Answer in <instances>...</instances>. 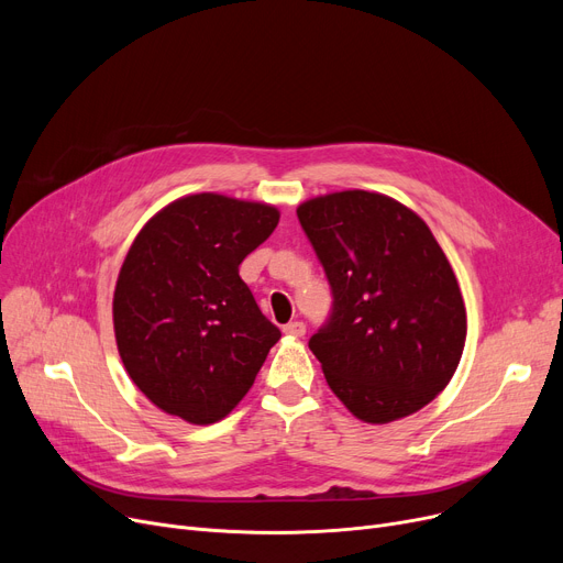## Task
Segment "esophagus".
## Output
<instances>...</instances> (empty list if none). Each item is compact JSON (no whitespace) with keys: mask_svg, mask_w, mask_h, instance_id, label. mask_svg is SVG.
Returning <instances> with one entry per match:
<instances>
[{"mask_svg":"<svg viewBox=\"0 0 563 563\" xmlns=\"http://www.w3.org/2000/svg\"><path fill=\"white\" fill-rule=\"evenodd\" d=\"M283 331H285L287 335L301 338V335H306V323H303V321H289V323H285Z\"/></svg>","mask_w":563,"mask_h":563,"instance_id":"34e87169","label":"esophagus"}]
</instances>
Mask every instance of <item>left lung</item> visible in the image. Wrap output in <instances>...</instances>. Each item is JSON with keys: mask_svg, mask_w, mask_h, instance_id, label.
I'll return each mask as SVG.
<instances>
[{"mask_svg": "<svg viewBox=\"0 0 563 563\" xmlns=\"http://www.w3.org/2000/svg\"><path fill=\"white\" fill-rule=\"evenodd\" d=\"M297 217L333 294L308 342L331 390L369 424L420 410L445 390L465 344L461 289L429 225L361 189L312 198Z\"/></svg>", "mask_w": 563, "mask_h": 563, "instance_id": "1", "label": "left lung"}]
</instances>
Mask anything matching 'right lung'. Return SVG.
<instances>
[{
  "label": "right lung",
  "instance_id": "right-lung-1",
  "mask_svg": "<svg viewBox=\"0 0 563 563\" xmlns=\"http://www.w3.org/2000/svg\"><path fill=\"white\" fill-rule=\"evenodd\" d=\"M278 219L272 205L196 194L136 234L113 291V331L130 378L168 416L225 418L280 340L240 278Z\"/></svg>",
  "mask_w": 563,
  "mask_h": 563
}]
</instances>
